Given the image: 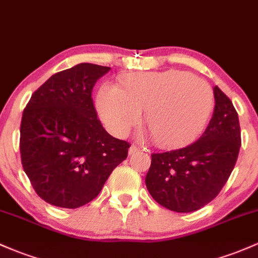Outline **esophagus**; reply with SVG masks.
Wrapping results in <instances>:
<instances>
[{"label":"esophagus","instance_id":"1","mask_svg":"<svg viewBox=\"0 0 258 258\" xmlns=\"http://www.w3.org/2000/svg\"><path fill=\"white\" fill-rule=\"evenodd\" d=\"M138 151H139V149H138L137 146H134V145H133V146H130V148H129V150H128V154H129V155H134V154H137Z\"/></svg>","mask_w":258,"mask_h":258}]
</instances>
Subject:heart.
Returning <instances> with one entry per match:
<instances>
[{"label": "heart", "mask_w": 258, "mask_h": 258, "mask_svg": "<svg viewBox=\"0 0 258 258\" xmlns=\"http://www.w3.org/2000/svg\"><path fill=\"white\" fill-rule=\"evenodd\" d=\"M97 109L107 129L124 137L144 120L157 146L177 148L196 139L206 129L214 93L206 80L187 71L135 73L118 85L104 84L97 95Z\"/></svg>", "instance_id": "obj_1"}]
</instances>
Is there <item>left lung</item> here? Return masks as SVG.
<instances>
[{"label":"left lung","instance_id":"left-lung-1","mask_svg":"<svg viewBox=\"0 0 258 258\" xmlns=\"http://www.w3.org/2000/svg\"><path fill=\"white\" fill-rule=\"evenodd\" d=\"M213 91L214 112L202 137L185 148L151 155L146 188L157 203L173 212H195L212 202L236 163L239 115L218 86Z\"/></svg>","mask_w":258,"mask_h":258}]
</instances>
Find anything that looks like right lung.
Returning <instances> with one entry per match:
<instances>
[{"label":"right lung","mask_w":258,"mask_h":258,"mask_svg":"<svg viewBox=\"0 0 258 258\" xmlns=\"http://www.w3.org/2000/svg\"><path fill=\"white\" fill-rule=\"evenodd\" d=\"M110 68L82 62L52 75L33 93L21 123L22 166L46 203L75 209L99 195L129 144L97 119L92 88Z\"/></svg>","instance_id":"add662e5"}]
</instances>
